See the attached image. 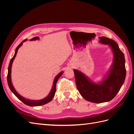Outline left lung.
Here are the masks:
<instances>
[{
  "instance_id": "left-lung-1",
  "label": "left lung",
  "mask_w": 134,
  "mask_h": 134,
  "mask_svg": "<svg viewBox=\"0 0 134 134\" xmlns=\"http://www.w3.org/2000/svg\"><path fill=\"white\" fill-rule=\"evenodd\" d=\"M99 38L100 43L110 46L113 54L111 68L105 78L96 83L82 72L73 70L76 88L81 96L86 100L96 103L108 102L114 98L124 84L126 74L124 54L118 44L106 37Z\"/></svg>"
}]
</instances>
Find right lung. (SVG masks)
Segmentation results:
<instances>
[{"mask_svg": "<svg viewBox=\"0 0 134 134\" xmlns=\"http://www.w3.org/2000/svg\"><path fill=\"white\" fill-rule=\"evenodd\" d=\"M39 37L38 36H36V37H35L34 38H32L31 40H30V41H35V40H39ZM27 40V39H26L20 43L19 45L17 46V47L16 48L15 51V54L13 56V57L12 58L10 61V63L9 64V66H8V75H7V82H8V86L9 87V89L10 90V91L13 93V94L17 97V98L20 100H21L22 102L25 103V104L27 105V106H42V105L45 104L48 102H50L51 101V100L52 99V98H54V97L55 96V92H56V83H57L58 80L59 79V78L60 77L62 76V75L63 73V71L60 72V73H59L58 75H57L56 76V77L55 78L54 82H53V85H52V88L50 92L49 93L48 95L45 98H44L42 99H40V100H31V99H27L25 97H22V96L20 95L19 93L16 91V90H15V88H14L13 84L12 83V80H11V69H12V64H13V60L15 59V57L16 56V55L17 54L18 50L19 48V47H21L22 44L23 43L25 42V41H26Z\"/></svg>", "mask_w": 134, "mask_h": 134, "instance_id": "obj_1", "label": "right lung"}]
</instances>
